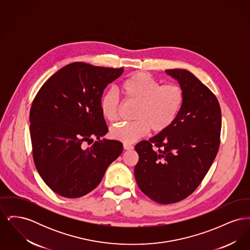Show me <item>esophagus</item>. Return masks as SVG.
<instances>
[{"instance_id":"34e87169","label":"esophagus","mask_w":250,"mask_h":250,"mask_svg":"<svg viewBox=\"0 0 250 250\" xmlns=\"http://www.w3.org/2000/svg\"><path fill=\"white\" fill-rule=\"evenodd\" d=\"M124 149L125 150H132V149H134V146L129 143H124Z\"/></svg>"}]
</instances>
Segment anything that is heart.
Masks as SVG:
<instances>
[{"label": "heart", "mask_w": 250, "mask_h": 250, "mask_svg": "<svg viewBox=\"0 0 250 250\" xmlns=\"http://www.w3.org/2000/svg\"><path fill=\"white\" fill-rule=\"evenodd\" d=\"M121 90L126 100L136 104L130 123L118 124L110 128V137L131 143L151 130L161 133L168 129L177 119L184 105L185 92L177 83L161 84L150 75L137 72L126 78ZM100 110L105 119L114 123L119 119L121 102L117 93L110 89L100 98Z\"/></svg>", "instance_id": "b5f03b06"}]
</instances>
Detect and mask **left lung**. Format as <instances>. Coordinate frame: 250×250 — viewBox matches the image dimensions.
<instances>
[{"instance_id": "1", "label": "left lung", "mask_w": 250, "mask_h": 250, "mask_svg": "<svg viewBox=\"0 0 250 250\" xmlns=\"http://www.w3.org/2000/svg\"><path fill=\"white\" fill-rule=\"evenodd\" d=\"M185 92L174 124L135 146V178L151 200L171 204L188 198L212 166L220 144L221 109L212 91L191 72L167 69Z\"/></svg>"}]
</instances>
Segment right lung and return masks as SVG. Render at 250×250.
<instances>
[{
    "instance_id": "1",
    "label": "right lung",
    "mask_w": 250,
    "mask_h": 250,
    "mask_svg": "<svg viewBox=\"0 0 250 250\" xmlns=\"http://www.w3.org/2000/svg\"><path fill=\"white\" fill-rule=\"evenodd\" d=\"M123 72V67L75 62L52 75L36 94L30 110L33 158L41 178L62 197L76 199L94 190L123 152L118 141L91 144L107 133L100 98Z\"/></svg>"
}]
</instances>
